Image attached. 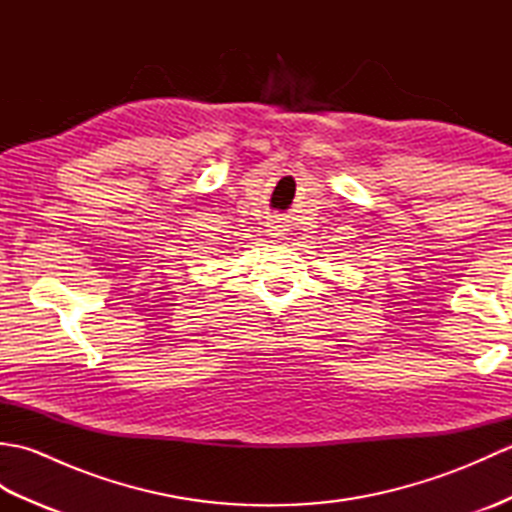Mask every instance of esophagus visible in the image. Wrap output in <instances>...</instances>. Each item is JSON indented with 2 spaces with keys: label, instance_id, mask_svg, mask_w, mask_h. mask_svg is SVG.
I'll return each mask as SVG.
<instances>
[{
  "label": "esophagus",
  "instance_id": "34e87169",
  "mask_svg": "<svg viewBox=\"0 0 512 512\" xmlns=\"http://www.w3.org/2000/svg\"><path fill=\"white\" fill-rule=\"evenodd\" d=\"M284 231H286V228H284V224H281L279 220L270 222V235H284Z\"/></svg>",
  "mask_w": 512,
  "mask_h": 512
}]
</instances>
